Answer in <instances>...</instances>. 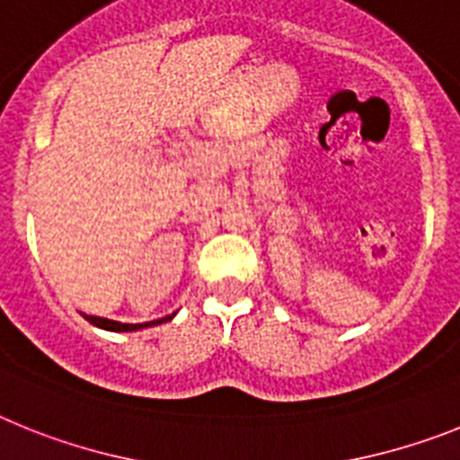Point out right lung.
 Segmentation results:
<instances>
[{
	"label": "right lung",
	"instance_id": "right-lung-1",
	"mask_svg": "<svg viewBox=\"0 0 460 460\" xmlns=\"http://www.w3.org/2000/svg\"><path fill=\"white\" fill-rule=\"evenodd\" d=\"M173 317V314H171ZM171 317H164L157 319V322H150V324H162V322H169ZM85 319L90 324L99 326V329H106V331H136V329H143V326H150V324H119V322H113V319H103V317H92V314H85Z\"/></svg>",
	"mask_w": 460,
	"mask_h": 460
}]
</instances>
